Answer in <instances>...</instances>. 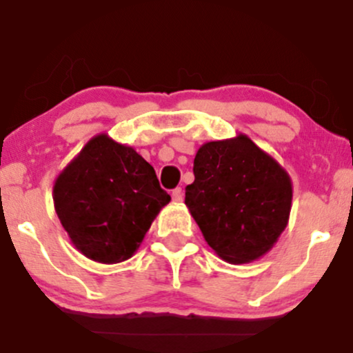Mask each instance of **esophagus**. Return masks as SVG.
<instances>
[{"label":"esophagus","mask_w":353,"mask_h":353,"mask_svg":"<svg viewBox=\"0 0 353 353\" xmlns=\"http://www.w3.org/2000/svg\"><path fill=\"white\" fill-rule=\"evenodd\" d=\"M182 199H184V192H182L181 188L174 189L172 190V201L174 202H182Z\"/></svg>","instance_id":"1"}]
</instances>
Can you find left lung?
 <instances>
[{
	"instance_id": "8db88e82",
	"label": "left lung",
	"mask_w": 353,
	"mask_h": 353,
	"mask_svg": "<svg viewBox=\"0 0 353 353\" xmlns=\"http://www.w3.org/2000/svg\"><path fill=\"white\" fill-rule=\"evenodd\" d=\"M185 205L210 249L229 264H249L277 244L289 224L292 179L250 137L197 149Z\"/></svg>"
}]
</instances>
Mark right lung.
Segmentation results:
<instances>
[{
    "label": "right lung",
    "instance_id": "right-lung-1",
    "mask_svg": "<svg viewBox=\"0 0 353 353\" xmlns=\"http://www.w3.org/2000/svg\"><path fill=\"white\" fill-rule=\"evenodd\" d=\"M52 201L71 244L84 257L119 264L136 254L171 196L134 148L101 132L58 174Z\"/></svg>",
    "mask_w": 353,
    "mask_h": 353
}]
</instances>
